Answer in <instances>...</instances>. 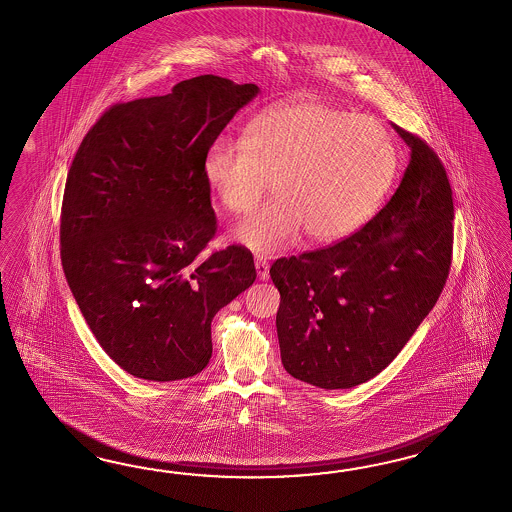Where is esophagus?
<instances>
[{
    "mask_svg": "<svg viewBox=\"0 0 512 512\" xmlns=\"http://www.w3.org/2000/svg\"><path fill=\"white\" fill-rule=\"evenodd\" d=\"M256 271H258L260 280H267L269 278V263L262 258H256Z\"/></svg>",
    "mask_w": 512,
    "mask_h": 512,
    "instance_id": "1",
    "label": "esophagus"
}]
</instances>
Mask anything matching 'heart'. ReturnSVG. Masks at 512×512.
Returning a JSON list of instances; mask_svg holds the SVG:
<instances>
[{"label": "heart", "instance_id": "b5f03b06", "mask_svg": "<svg viewBox=\"0 0 512 512\" xmlns=\"http://www.w3.org/2000/svg\"><path fill=\"white\" fill-rule=\"evenodd\" d=\"M204 178L230 213H247L273 180L276 197L237 224L234 237L260 254L351 234L377 210L397 172V150L377 118L323 102L276 105L243 141L221 135L204 156Z\"/></svg>", "mask_w": 512, "mask_h": 512}]
</instances>
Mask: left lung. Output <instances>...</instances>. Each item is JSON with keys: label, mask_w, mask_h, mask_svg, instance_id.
I'll use <instances>...</instances> for the list:
<instances>
[{"label": "left lung", "mask_w": 512, "mask_h": 512, "mask_svg": "<svg viewBox=\"0 0 512 512\" xmlns=\"http://www.w3.org/2000/svg\"><path fill=\"white\" fill-rule=\"evenodd\" d=\"M388 204L353 236L280 258L276 332L291 377L345 390L379 375L407 345L446 286L453 197L444 163L416 133Z\"/></svg>", "instance_id": "obj_1"}]
</instances>
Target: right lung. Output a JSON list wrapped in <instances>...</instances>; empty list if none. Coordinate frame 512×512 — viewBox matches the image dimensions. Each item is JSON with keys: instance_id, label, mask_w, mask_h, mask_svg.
Instances as JSON below:
<instances>
[{"instance_id": "obj_1", "label": "right lung", "mask_w": 512, "mask_h": 512, "mask_svg": "<svg viewBox=\"0 0 512 512\" xmlns=\"http://www.w3.org/2000/svg\"><path fill=\"white\" fill-rule=\"evenodd\" d=\"M256 94L254 83L206 74L111 105L70 165L63 271L92 334L133 377L200 373L213 317L256 280L241 245L202 254L217 232L206 150Z\"/></svg>"}]
</instances>
